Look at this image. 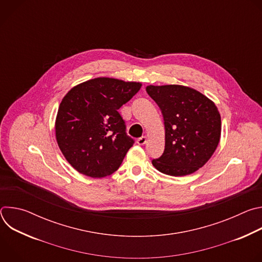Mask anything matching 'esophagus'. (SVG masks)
<instances>
[{"mask_svg": "<svg viewBox=\"0 0 262 262\" xmlns=\"http://www.w3.org/2000/svg\"><path fill=\"white\" fill-rule=\"evenodd\" d=\"M146 141H147V138H146L145 136H142L141 138H139V139L137 140V143H138L139 145H144V144L146 143Z\"/></svg>", "mask_w": 262, "mask_h": 262, "instance_id": "esophagus-1", "label": "esophagus"}]
</instances>
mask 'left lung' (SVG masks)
<instances>
[{
    "label": "left lung",
    "instance_id": "obj_1",
    "mask_svg": "<svg viewBox=\"0 0 262 262\" xmlns=\"http://www.w3.org/2000/svg\"><path fill=\"white\" fill-rule=\"evenodd\" d=\"M165 124V150L152 165L171 176L196 172L211 158L221 138L215 104L199 91L180 85L147 86Z\"/></svg>",
    "mask_w": 262,
    "mask_h": 262
}]
</instances>
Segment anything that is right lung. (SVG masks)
<instances>
[{"instance_id": "right-lung-1", "label": "right lung", "mask_w": 262, "mask_h": 262, "mask_svg": "<svg viewBox=\"0 0 262 262\" xmlns=\"http://www.w3.org/2000/svg\"><path fill=\"white\" fill-rule=\"evenodd\" d=\"M142 84L96 78L68 91L56 118V139L67 162L93 178L113 174L135 143L118 110Z\"/></svg>"}]
</instances>
